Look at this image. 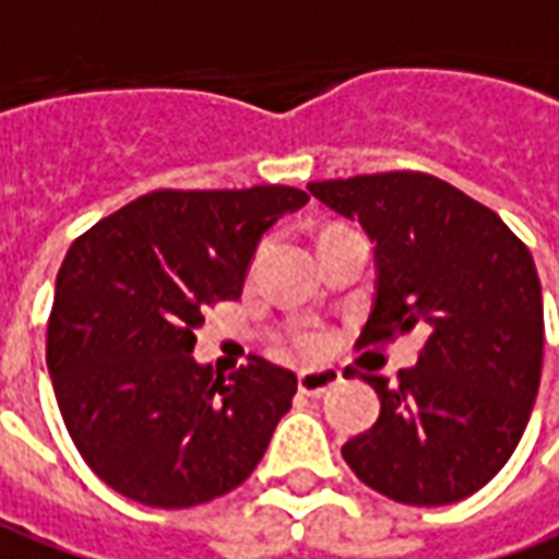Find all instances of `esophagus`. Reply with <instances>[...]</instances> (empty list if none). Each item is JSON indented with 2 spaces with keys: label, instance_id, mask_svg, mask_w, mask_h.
I'll return each instance as SVG.
<instances>
[{
  "label": "esophagus",
  "instance_id": "1",
  "mask_svg": "<svg viewBox=\"0 0 559 559\" xmlns=\"http://www.w3.org/2000/svg\"><path fill=\"white\" fill-rule=\"evenodd\" d=\"M340 383V371H331V368H321V371H302L297 380L299 393L306 395H324L328 390H334Z\"/></svg>",
  "mask_w": 559,
  "mask_h": 559
}]
</instances>
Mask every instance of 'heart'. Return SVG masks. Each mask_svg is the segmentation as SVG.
<instances>
[{"instance_id": "b5f03b06", "label": "heart", "mask_w": 559, "mask_h": 559, "mask_svg": "<svg viewBox=\"0 0 559 559\" xmlns=\"http://www.w3.org/2000/svg\"><path fill=\"white\" fill-rule=\"evenodd\" d=\"M287 353H294L299 358H318L328 353V334L318 328H297L287 334Z\"/></svg>"}]
</instances>
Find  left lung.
I'll return each mask as SVG.
<instances>
[{"label":"left lung","instance_id":"1","mask_svg":"<svg viewBox=\"0 0 559 559\" xmlns=\"http://www.w3.org/2000/svg\"><path fill=\"white\" fill-rule=\"evenodd\" d=\"M309 191L377 243L374 312L358 343L427 334L399 383L361 374L380 395V417L343 445V461L399 504H454L508 464L538 395L545 309L530 247L495 210L427 173L309 182Z\"/></svg>","mask_w":559,"mask_h":559}]
</instances>
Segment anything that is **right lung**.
<instances>
[{"label":"right lung","mask_w":559,"mask_h":559,"mask_svg":"<svg viewBox=\"0 0 559 559\" xmlns=\"http://www.w3.org/2000/svg\"><path fill=\"white\" fill-rule=\"evenodd\" d=\"M309 201L287 185L160 188L70 243L55 281L46 361L73 445L114 491L198 508L257 471L297 374L250 356L198 365L203 312L238 299L262 231Z\"/></svg>","instance_id":"1"}]
</instances>
